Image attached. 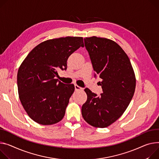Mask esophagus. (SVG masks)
Here are the masks:
<instances>
[{
    "label": "esophagus",
    "instance_id": "obj_1",
    "mask_svg": "<svg viewBox=\"0 0 159 159\" xmlns=\"http://www.w3.org/2000/svg\"><path fill=\"white\" fill-rule=\"evenodd\" d=\"M75 89L76 91H80V90H83V88H81V87H80V86L77 85V84H75Z\"/></svg>",
    "mask_w": 159,
    "mask_h": 159
}]
</instances>
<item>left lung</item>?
Listing matches in <instances>:
<instances>
[{
    "mask_svg": "<svg viewBox=\"0 0 159 159\" xmlns=\"http://www.w3.org/2000/svg\"><path fill=\"white\" fill-rule=\"evenodd\" d=\"M94 70L101 81L99 96L86 88L88 99L82 107L84 119L95 127L110 125L124 113L133 97L136 77L129 57L116 42L95 36L84 39Z\"/></svg>",
    "mask_w": 159,
    "mask_h": 159,
    "instance_id": "8db88e82",
    "label": "left lung"
}]
</instances>
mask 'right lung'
<instances>
[{"label":"right lung","mask_w":159,"mask_h":159,"mask_svg":"<svg viewBox=\"0 0 159 159\" xmlns=\"http://www.w3.org/2000/svg\"><path fill=\"white\" fill-rule=\"evenodd\" d=\"M84 46L80 37L48 40L35 47L22 62L17 75L19 98L34 121L52 125L62 120L75 87L55 77L57 71L66 70L68 57Z\"/></svg>","instance_id":"1"}]
</instances>
